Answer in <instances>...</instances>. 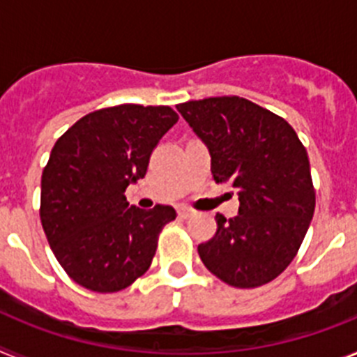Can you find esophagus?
<instances>
[{
    "label": "esophagus",
    "instance_id": "obj_1",
    "mask_svg": "<svg viewBox=\"0 0 357 357\" xmlns=\"http://www.w3.org/2000/svg\"><path fill=\"white\" fill-rule=\"evenodd\" d=\"M195 211L193 209H189V207H181L178 209V216L181 218H189V216H193Z\"/></svg>",
    "mask_w": 357,
    "mask_h": 357
}]
</instances>
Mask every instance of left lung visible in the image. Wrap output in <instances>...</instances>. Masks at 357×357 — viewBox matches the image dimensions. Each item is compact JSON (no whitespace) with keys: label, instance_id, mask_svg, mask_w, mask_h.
Returning <instances> with one entry per match:
<instances>
[{"label":"left lung","instance_id":"obj_1","mask_svg":"<svg viewBox=\"0 0 357 357\" xmlns=\"http://www.w3.org/2000/svg\"><path fill=\"white\" fill-rule=\"evenodd\" d=\"M207 144L216 182H230L239 214H216V234L198 245L202 263L234 288H259L284 272L314 213L307 151L284 118L239 96L178 103Z\"/></svg>","mask_w":357,"mask_h":357}]
</instances>
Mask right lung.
<instances>
[{
  "label": "right lung",
  "mask_w": 357,
  "mask_h": 357,
  "mask_svg": "<svg viewBox=\"0 0 357 357\" xmlns=\"http://www.w3.org/2000/svg\"><path fill=\"white\" fill-rule=\"evenodd\" d=\"M178 114L168 105L94 110L56 139L40 178V223L64 272L96 293L139 279L155 255L169 206L128 207L125 189L146 175L153 148Z\"/></svg>",
  "instance_id": "right-lung-1"
}]
</instances>
